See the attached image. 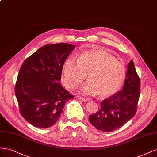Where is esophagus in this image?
I'll return each instance as SVG.
<instances>
[{
    "instance_id": "34e87169",
    "label": "esophagus",
    "mask_w": 157,
    "mask_h": 157,
    "mask_svg": "<svg viewBox=\"0 0 157 157\" xmlns=\"http://www.w3.org/2000/svg\"><path fill=\"white\" fill-rule=\"evenodd\" d=\"M78 98L79 100H81V101H85V102H86V101H89V98H86V97H78Z\"/></svg>"
}]
</instances>
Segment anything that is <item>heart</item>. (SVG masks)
I'll use <instances>...</instances> for the list:
<instances>
[{
  "instance_id": "b5f03b06",
  "label": "heart",
  "mask_w": 157,
  "mask_h": 157,
  "mask_svg": "<svg viewBox=\"0 0 157 157\" xmlns=\"http://www.w3.org/2000/svg\"><path fill=\"white\" fill-rule=\"evenodd\" d=\"M87 76L88 80L80 91L89 95L109 97L117 93L126 79L123 64L102 50L82 52L77 56H69L62 65V79L70 89L77 87Z\"/></svg>"
}]
</instances>
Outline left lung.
I'll use <instances>...</instances> for the list:
<instances>
[{
    "instance_id": "8db88e82",
    "label": "left lung",
    "mask_w": 157,
    "mask_h": 157,
    "mask_svg": "<svg viewBox=\"0 0 157 157\" xmlns=\"http://www.w3.org/2000/svg\"><path fill=\"white\" fill-rule=\"evenodd\" d=\"M140 91V78L131 60L123 89L101 102L100 110L89 116L91 124L106 132L122 127L136 114Z\"/></svg>"
}]
</instances>
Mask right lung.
Here are the masks:
<instances>
[{"instance_id": "right-lung-1", "label": "right lung", "mask_w": 157, "mask_h": 157, "mask_svg": "<svg viewBox=\"0 0 157 157\" xmlns=\"http://www.w3.org/2000/svg\"><path fill=\"white\" fill-rule=\"evenodd\" d=\"M74 44H46L25 60L20 69L15 94L24 118L40 128L53 126L60 117L66 102L74 96L62 87V65Z\"/></svg>"}]
</instances>
